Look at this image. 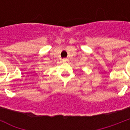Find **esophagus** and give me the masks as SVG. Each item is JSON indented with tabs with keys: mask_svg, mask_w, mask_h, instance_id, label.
<instances>
[{
	"mask_svg": "<svg viewBox=\"0 0 130 130\" xmlns=\"http://www.w3.org/2000/svg\"><path fill=\"white\" fill-rule=\"evenodd\" d=\"M63 62H65V63H69V60L67 59H63Z\"/></svg>",
	"mask_w": 130,
	"mask_h": 130,
	"instance_id": "obj_1",
	"label": "esophagus"
}]
</instances>
